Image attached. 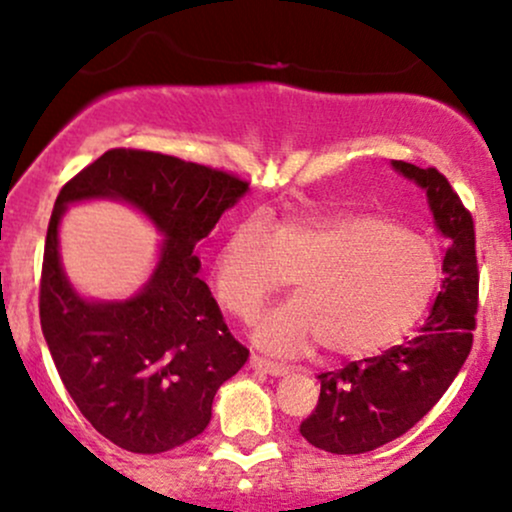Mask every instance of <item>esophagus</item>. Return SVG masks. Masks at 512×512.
<instances>
[{
  "label": "esophagus",
  "instance_id": "obj_1",
  "mask_svg": "<svg viewBox=\"0 0 512 512\" xmlns=\"http://www.w3.org/2000/svg\"><path fill=\"white\" fill-rule=\"evenodd\" d=\"M250 366L255 370H262V373H269V375H284L286 373V366H281V363L269 361V358L257 356V354L250 356Z\"/></svg>",
  "mask_w": 512,
  "mask_h": 512
}]
</instances>
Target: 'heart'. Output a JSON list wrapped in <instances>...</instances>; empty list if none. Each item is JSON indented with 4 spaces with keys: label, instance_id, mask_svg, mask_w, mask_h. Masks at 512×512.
Returning a JSON list of instances; mask_svg holds the SVG:
<instances>
[{
    "label": "heart",
    "instance_id": "obj_1",
    "mask_svg": "<svg viewBox=\"0 0 512 512\" xmlns=\"http://www.w3.org/2000/svg\"><path fill=\"white\" fill-rule=\"evenodd\" d=\"M296 284V298L269 310L257 342L303 354L315 342L330 356H370L397 342L426 313L440 284V255L424 236L378 214L243 221L214 267L216 298L240 320Z\"/></svg>",
    "mask_w": 512,
    "mask_h": 512
}]
</instances>
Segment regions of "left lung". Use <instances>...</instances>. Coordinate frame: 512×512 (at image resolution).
<instances>
[{"label": "left lung", "mask_w": 512, "mask_h": 512, "mask_svg": "<svg viewBox=\"0 0 512 512\" xmlns=\"http://www.w3.org/2000/svg\"><path fill=\"white\" fill-rule=\"evenodd\" d=\"M392 166L424 187L438 231L448 240L443 289L409 342L317 375L320 399L301 424V436L334 455L375 450L424 419L467 361L477 327L479 269L472 214L436 168L404 161H392Z\"/></svg>", "instance_id": "1"}]
</instances>
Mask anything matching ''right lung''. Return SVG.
Returning <instances> with one entry per match:
<instances>
[{"mask_svg": "<svg viewBox=\"0 0 512 512\" xmlns=\"http://www.w3.org/2000/svg\"><path fill=\"white\" fill-rule=\"evenodd\" d=\"M248 192L223 170L139 149H110L57 195L40 276V327L64 387L86 421L117 448L168 452L197 438L216 390L250 351L228 332L195 245ZM132 203L167 238L145 289L127 302H88L59 262V221L67 203Z\"/></svg>", "mask_w": 512, "mask_h": 512, "instance_id": "right-lung-1", "label": "right lung"}]
</instances>
